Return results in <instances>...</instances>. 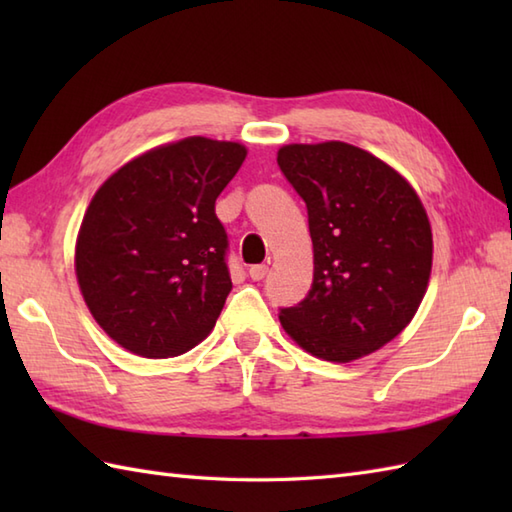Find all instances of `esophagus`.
<instances>
[{
    "label": "esophagus",
    "instance_id": "esophagus-1",
    "mask_svg": "<svg viewBox=\"0 0 512 512\" xmlns=\"http://www.w3.org/2000/svg\"><path fill=\"white\" fill-rule=\"evenodd\" d=\"M266 273H268V266L266 264H255V266L248 268V275H250V279H253V281L264 279Z\"/></svg>",
    "mask_w": 512,
    "mask_h": 512
}]
</instances>
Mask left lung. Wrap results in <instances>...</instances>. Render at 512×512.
<instances>
[{
    "label": "left lung",
    "mask_w": 512,
    "mask_h": 512,
    "mask_svg": "<svg viewBox=\"0 0 512 512\" xmlns=\"http://www.w3.org/2000/svg\"><path fill=\"white\" fill-rule=\"evenodd\" d=\"M277 162L308 206L314 275L308 297L279 312L301 350L352 363L407 328L429 286L433 235L405 176L369 151L284 145Z\"/></svg>",
    "instance_id": "1"
}]
</instances>
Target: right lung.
I'll list each match as a JSON object with an SVG mask.
<instances>
[{
  "label": "right lung",
  "instance_id": "1",
  "mask_svg": "<svg viewBox=\"0 0 512 512\" xmlns=\"http://www.w3.org/2000/svg\"><path fill=\"white\" fill-rule=\"evenodd\" d=\"M246 154L189 136L125 162L94 193L74 273L94 321L127 352L180 356L211 334L233 288L215 200Z\"/></svg>",
  "mask_w": 512,
  "mask_h": 512
}]
</instances>
